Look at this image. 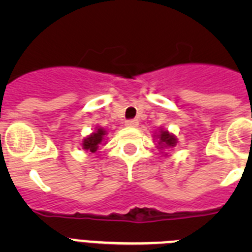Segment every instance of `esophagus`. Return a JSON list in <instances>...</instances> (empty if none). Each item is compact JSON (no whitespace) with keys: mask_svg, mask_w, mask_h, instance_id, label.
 Returning <instances> with one entry per match:
<instances>
[{"mask_svg":"<svg viewBox=\"0 0 252 252\" xmlns=\"http://www.w3.org/2000/svg\"><path fill=\"white\" fill-rule=\"evenodd\" d=\"M125 125H126L127 127H137L139 121H137V120H127V121L125 122Z\"/></svg>","mask_w":252,"mask_h":252,"instance_id":"esophagus-1","label":"esophagus"}]
</instances>
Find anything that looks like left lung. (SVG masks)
Listing matches in <instances>:
<instances>
[{"label": "left lung", "mask_w": 252, "mask_h": 252, "mask_svg": "<svg viewBox=\"0 0 252 252\" xmlns=\"http://www.w3.org/2000/svg\"><path fill=\"white\" fill-rule=\"evenodd\" d=\"M158 137H159L160 149H161L162 146H164V148H174V146L177 145V137H175L174 135H171L169 131L160 130Z\"/></svg>", "instance_id": "1"}]
</instances>
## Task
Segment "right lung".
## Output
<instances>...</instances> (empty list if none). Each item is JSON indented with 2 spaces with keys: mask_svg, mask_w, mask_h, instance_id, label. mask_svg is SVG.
I'll list each match as a JSON object with an SVG mask.
<instances>
[{
  "mask_svg": "<svg viewBox=\"0 0 252 252\" xmlns=\"http://www.w3.org/2000/svg\"><path fill=\"white\" fill-rule=\"evenodd\" d=\"M104 135H106V130L98 127L97 128V131L92 132L90 136H87L86 139L83 140V144H82V146H83L84 150L91 151V153H95V151L98 150L99 144L103 141Z\"/></svg>",
  "mask_w": 252,
  "mask_h": 252,
  "instance_id": "obj_1",
  "label": "right lung"
}]
</instances>
